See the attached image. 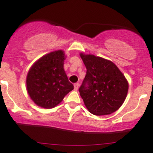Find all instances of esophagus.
<instances>
[{
	"label": "esophagus",
	"instance_id": "34e87169",
	"mask_svg": "<svg viewBox=\"0 0 153 153\" xmlns=\"http://www.w3.org/2000/svg\"><path fill=\"white\" fill-rule=\"evenodd\" d=\"M78 87H79V83H75V84H74V89L75 91L78 90Z\"/></svg>",
	"mask_w": 153,
	"mask_h": 153
}]
</instances>
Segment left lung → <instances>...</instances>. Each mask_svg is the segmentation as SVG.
<instances>
[{
    "instance_id": "8db88e82",
    "label": "left lung",
    "mask_w": 153,
    "mask_h": 153,
    "mask_svg": "<svg viewBox=\"0 0 153 153\" xmlns=\"http://www.w3.org/2000/svg\"><path fill=\"white\" fill-rule=\"evenodd\" d=\"M80 55L86 74L79 92L88 110L95 115L115 112L127 95L129 86L124 75L112 61L93 55Z\"/></svg>"
}]
</instances>
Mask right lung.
<instances>
[{"mask_svg":"<svg viewBox=\"0 0 153 153\" xmlns=\"http://www.w3.org/2000/svg\"><path fill=\"white\" fill-rule=\"evenodd\" d=\"M64 59L62 50L55 51L40 58L29 71L27 91L38 106L55 107L74 89L64 69Z\"/></svg>","mask_w":153,"mask_h":153,"instance_id":"1","label":"right lung"}]
</instances>
